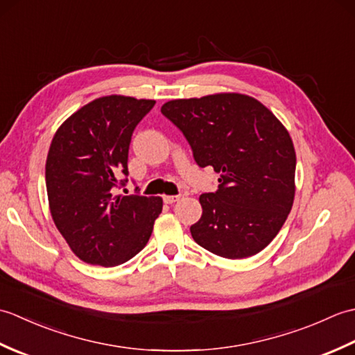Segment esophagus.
I'll list each match as a JSON object with an SVG mask.
<instances>
[{"instance_id": "esophagus-1", "label": "esophagus", "mask_w": 355, "mask_h": 355, "mask_svg": "<svg viewBox=\"0 0 355 355\" xmlns=\"http://www.w3.org/2000/svg\"><path fill=\"white\" fill-rule=\"evenodd\" d=\"M178 200H180L178 195H166V197H163V201L166 205H173V202H177Z\"/></svg>"}]
</instances>
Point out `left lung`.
<instances>
[{"mask_svg":"<svg viewBox=\"0 0 355 355\" xmlns=\"http://www.w3.org/2000/svg\"><path fill=\"white\" fill-rule=\"evenodd\" d=\"M162 114L183 132L200 168L220 173L218 191L200 197L195 243L227 259L263 250L294 200L296 153L288 131L261 102L225 93L166 102Z\"/></svg>","mask_w":355,"mask_h":355,"instance_id":"left-lung-1","label":"left lung"}]
</instances>
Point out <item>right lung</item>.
Masks as SVG:
<instances>
[{
    "label": "right lung",
    "instance_id": "1",
    "mask_svg": "<svg viewBox=\"0 0 355 355\" xmlns=\"http://www.w3.org/2000/svg\"><path fill=\"white\" fill-rule=\"evenodd\" d=\"M155 101L107 96L61 125L45 164L50 212L73 253L93 266L114 267L149 241L163 201L116 195L128 183V150L135 126ZM120 173L124 178L119 180Z\"/></svg>",
    "mask_w": 355,
    "mask_h": 355
}]
</instances>
